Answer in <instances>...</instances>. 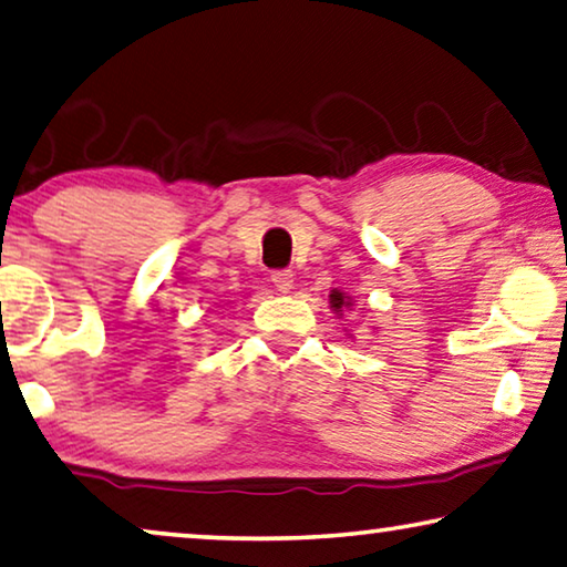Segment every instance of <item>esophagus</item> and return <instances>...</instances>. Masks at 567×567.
I'll use <instances>...</instances> for the list:
<instances>
[{
  "mask_svg": "<svg viewBox=\"0 0 567 567\" xmlns=\"http://www.w3.org/2000/svg\"><path fill=\"white\" fill-rule=\"evenodd\" d=\"M292 272L290 269H275L272 272V285L277 287L280 292H290L292 290Z\"/></svg>",
  "mask_w": 567,
  "mask_h": 567,
  "instance_id": "1",
  "label": "esophagus"
}]
</instances>
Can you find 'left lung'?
<instances>
[{"label":"left lung","instance_id":"left-lung-1","mask_svg":"<svg viewBox=\"0 0 567 567\" xmlns=\"http://www.w3.org/2000/svg\"><path fill=\"white\" fill-rule=\"evenodd\" d=\"M343 302H346V300H343V295H341V292H333V295H331V306H333L336 310H341V308H343Z\"/></svg>","mask_w":567,"mask_h":567}]
</instances>
